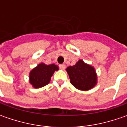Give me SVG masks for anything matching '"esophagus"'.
Returning a JSON list of instances; mask_svg holds the SVG:
<instances>
[{
	"instance_id": "obj_1",
	"label": "esophagus",
	"mask_w": 127,
	"mask_h": 127,
	"mask_svg": "<svg viewBox=\"0 0 127 127\" xmlns=\"http://www.w3.org/2000/svg\"><path fill=\"white\" fill-rule=\"evenodd\" d=\"M59 66H60V68L61 70H64L66 68V65L65 64H61Z\"/></svg>"
}]
</instances>
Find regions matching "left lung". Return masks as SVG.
Instances as JSON below:
<instances>
[{
	"mask_svg": "<svg viewBox=\"0 0 127 127\" xmlns=\"http://www.w3.org/2000/svg\"><path fill=\"white\" fill-rule=\"evenodd\" d=\"M71 83L76 88L87 91L93 88L97 83V76L95 68L80 59L74 66L67 67Z\"/></svg>",
	"mask_w": 127,
	"mask_h": 127,
	"instance_id": "1",
	"label": "left lung"
}]
</instances>
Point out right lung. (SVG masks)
<instances>
[{
	"label": "right lung",
	"instance_id": "add662e5",
	"mask_svg": "<svg viewBox=\"0 0 127 127\" xmlns=\"http://www.w3.org/2000/svg\"><path fill=\"white\" fill-rule=\"evenodd\" d=\"M59 69V66L54 64L46 65L41 63L30 71L29 76L30 83L34 88H42L49 83L54 73Z\"/></svg>",
	"mask_w": 127,
	"mask_h": 127
}]
</instances>
